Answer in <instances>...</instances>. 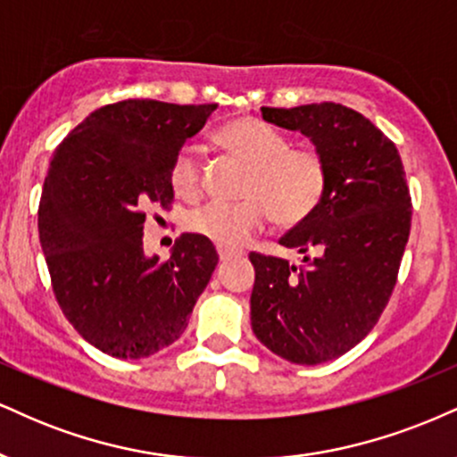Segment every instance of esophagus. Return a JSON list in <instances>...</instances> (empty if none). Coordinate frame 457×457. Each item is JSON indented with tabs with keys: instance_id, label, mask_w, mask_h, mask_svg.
Segmentation results:
<instances>
[{
	"instance_id": "obj_1",
	"label": "esophagus",
	"mask_w": 457,
	"mask_h": 457,
	"mask_svg": "<svg viewBox=\"0 0 457 457\" xmlns=\"http://www.w3.org/2000/svg\"><path fill=\"white\" fill-rule=\"evenodd\" d=\"M216 250H218V256H220V261H227V259H230V256L235 254L233 250H230V248H222V245H218Z\"/></svg>"
}]
</instances>
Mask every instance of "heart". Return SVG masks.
Segmentation results:
<instances>
[{
    "label": "heart",
    "instance_id": "heart-1",
    "mask_svg": "<svg viewBox=\"0 0 457 457\" xmlns=\"http://www.w3.org/2000/svg\"><path fill=\"white\" fill-rule=\"evenodd\" d=\"M216 141L248 164L241 201H209L196 207L186 227L222 248H237L262 228L270 213L282 227L308 220L320 207L329 186L323 152L310 145L293 147L282 130L256 117L224 123ZM170 186L181 198L198 196L203 187L201 160L195 145L177 149L169 170Z\"/></svg>",
    "mask_w": 457,
    "mask_h": 457
}]
</instances>
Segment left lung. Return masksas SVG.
Returning a JSON list of instances; mask_svg holds the SVG:
<instances>
[{"label":"left lung","instance_id":"1","mask_svg":"<svg viewBox=\"0 0 457 457\" xmlns=\"http://www.w3.org/2000/svg\"><path fill=\"white\" fill-rule=\"evenodd\" d=\"M261 112L310 137L329 166L320 207L280 239L303 265L250 252L252 331L287 361L316 366L359 345L389 303L411 233V192L395 145L361 112L336 102Z\"/></svg>","mask_w":457,"mask_h":457}]
</instances>
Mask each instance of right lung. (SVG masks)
<instances>
[{"label": "right lung", "mask_w": 457, "mask_h": 457, "mask_svg": "<svg viewBox=\"0 0 457 457\" xmlns=\"http://www.w3.org/2000/svg\"><path fill=\"white\" fill-rule=\"evenodd\" d=\"M213 111L121 100L53 152L37 207L51 287L74 329L106 355L143 359L173 345L216 270V248L195 233L177 239L170 259L143 254L147 212L173 205V155Z\"/></svg>", "instance_id": "1"}]
</instances>
